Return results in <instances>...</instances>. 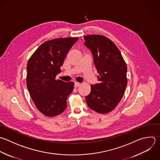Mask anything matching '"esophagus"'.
I'll return each mask as SVG.
<instances>
[{
	"label": "esophagus",
	"mask_w": 160,
	"mask_h": 160,
	"mask_svg": "<svg viewBox=\"0 0 160 160\" xmlns=\"http://www.w3.org/2000/svg\"><path fill=\"white\" fill-rule=\"evenodd\" d=\"M80 85H81V83H79V82H74V86H75L76 88L79 87Z\"/></svg>",
	"instance_id": "1"
}]
</instances>
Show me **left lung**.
<instances>
[{
  "instance_id": "1",
  "label": "left lung",
  "mask_w": 160,
  "mask_h": 160,
  "mask_svg": "<svg viewBox=\"0 0 160 160\" xmlns=\"http://www.w3.org/2000/svg\"><path fill=\"white\" fill-rule=\"evenodd\" d=\"M84 45L91 49L99 83L91 86L85 99L92 110L101 114L112 111L121 101L127 86L126 64L117 46L106 37L88 35Z\"/></svg>"
}]
</instances>
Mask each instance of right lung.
<instances>
[{"label": "right lung", "mask_w": 160, "mask_h": 160, "mask_svg": "<svg viewBox=\"0 0 160 160\" xmlns=\"http://www.w3.org/2000/svg\"><path fill=\"white\" fill-rule=\"evenodd\" d=\"M78 38H58L44 42L27 64V87L38 109L44 116L61 114L67 107V98L74 89L73 82L56 79L61 66Z\"/></svg>", "instance_id": "right-lung-1"}]
</instances>
